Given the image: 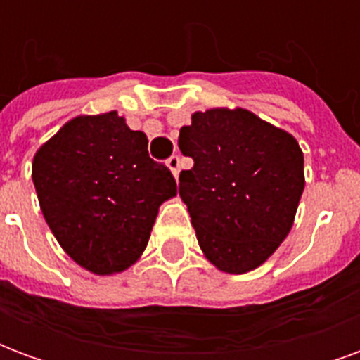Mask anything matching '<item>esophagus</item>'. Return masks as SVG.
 I'll use <instances>...</instances> for the list:
<instances>
[{"instance_id": "obj_1", "label": "esophagus", "mask_w": 360, "mask_h": 360, "mask_svg": "<svg viewBox=\"0 0 360 360\" xmlns=\"http://www.w3.org/2000/svg\"><path fill=\"white\" fill-rule=\"evenodd\" d=\"M167 167L172 169V173L177 177L181 172V158L177 154H173L172 158H167Z\"/></svg>"}]
</instances>
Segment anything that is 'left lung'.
Returning a JSON list of instances; mask_svg holds the SVG:
<instances>
[{"instance_id":"1","label":"left lung","mask_w":360,"mask_h":360,"mask_svg":"<svg viewBox=\"0 0 360 360\" xmlns=\"http://www.w3.org/2000/svg\"><path fill=\"white\" fill-rule=\"evenodd\" d=\"M179 148L195 160L181 172L200 249L227 274H245L274 255L293 226L304 188L299 142L247 110L196 111Z\"/></svg>"}]
</instances>
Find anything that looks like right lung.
I'll use <instances>...</instances> for the list:
<instances>
[{
	"mask_svg": "<svg viewBox=\"0 0 360 360\" xmlns=\"http://www.w3.org/2000/svg\"><path fill=\"white\" fill-rule=\"evenodd\" d=\"M32 181L59 245L98 276L139 260L160 204L177 195L172 172L148 156L146 134L117 111L65 123L36 152Z\"/></svg>",
	"mask_w": 360,
	"mask_h": 360,
	"instance_id": "right-lung-1",
	"label": "right lung"
}]
</instances>
